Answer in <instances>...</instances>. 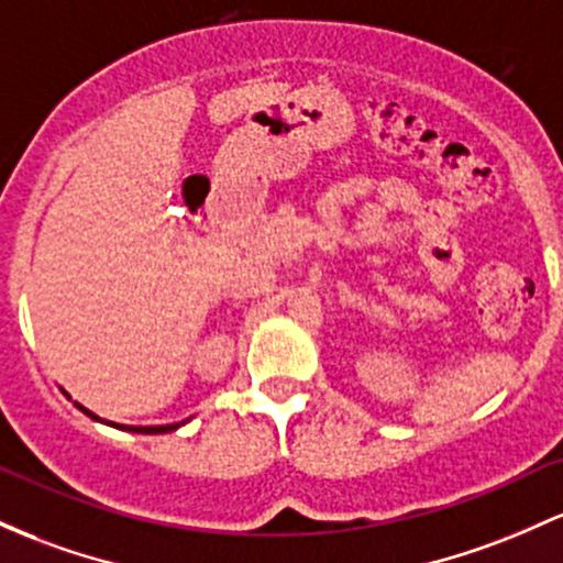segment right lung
Returning <instances> with one entry per match:
<instances>
[{
	"label": "right lung",
	"mask_w": 563,
	"mask_h": 563,
	"mask_svg": "<svg viewBox=\"0 0 563 563\" xmlns=\"http://www.w3.org/2000/svg\"><path fill=\"white\" fill-rule=\"evenodd\" d=\"M64 395L66 398L71 400V395L64 390ZM74 406H77L79 411L85 413V417H90V419H96V422H101V424H109V428H117V430H128V432H144V435H157V432H173V430H178L181 428V424H187L189 419H184V422H173V424H154V428H135V424H117V422H109V419H101L98 417V413H92L90 409H85L82 404H77V400H74Z\"/></svg>",
	"instance_id": "right-lung-1"
}]
</instances>
